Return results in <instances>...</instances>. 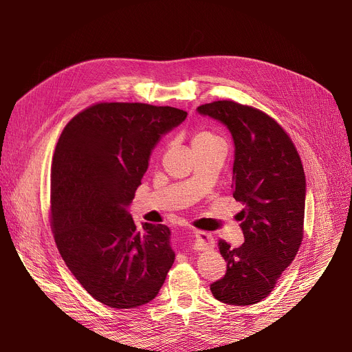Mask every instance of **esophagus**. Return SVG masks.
Here are the masks:
<instances>
[{"label":"esophagus","instance_id":"34e87169","mask_svg":"<svg viewBox=\"0 0 352 352\" xmlns=\"http://www.w3.org/2000/svg\"><path fill=\"white\" fill-rule=\"evenodd\" d=\"M214 247V238L211 234L204 231L192 232V248L197 251H206Z\"/></svg>","mask_w":352,"mask_h":352}]
</instances>
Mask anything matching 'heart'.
Wrapping results in <instances>:
<instances>
[{"mask_svg": "<svg viewBox=\"0 0 352 352\" xmlns=\"http://www.w3.org/2000/svg\"><path fill=\"white\" fill-rule=\"evenodd\" d=\"M215 144H223L224 141L221 140L218 135H215L211 131H207V129H202V131L195 133L192 137V146L195 145H215Z\"/></svg>", "mask_w": 352, "mask_h": 352, "instance_id": "b5f03b06", "label": "heart"}]
</instances>
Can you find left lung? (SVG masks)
<instances>
[{
    "mask_svg": "<svg viewBox=\"0 0 352 352\" xmlns=\"http://www.w3.org/2000/svg\"><path fill=\"white\" fill-rule=\"evenodd\" d=\"M197 111L231 133V188L244 206L239 227L245 241L232 248L219 239L227 272L210 288L221 302L252 305L268 297L301 245L307 194L302 162L283 126L260 109L223 100Z\"/></svg>",
    "mask_w": 352,
    "mask_h": 352,
    "instance_id": "1",
    "label": "left lung"
}]
</instances>
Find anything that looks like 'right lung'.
Wrapping results in <instances>:
<instances>
[{"instance_id": "add662e5", "label": "right lung", "mask_w": 352, "mask_h": 352, "mask_svg": "<svg viewBox=\"0 0 352 352\" xmlns=\"http://www.w3.org/2000/svg\"><path fill=\"white\" fill-rule=\"evenodd\" d=\"M187 118L174 107L100 102L74 117L55 146L51 226L67 267L92 298L135 308L160 292L175 254L170 228L126 211L161 135Z\"/></svg>"}]
</instances>
